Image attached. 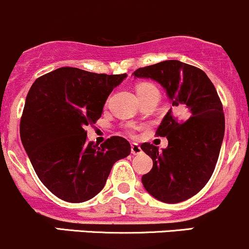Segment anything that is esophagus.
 Listing matches in <instances>:
<instances>
[{
    "mask_svg": "<svg viewBox=\"0 0 249 249\" xmlns=\"http://www.w3.org/2000/svg\"><path fill=\"white\" fill-rule=\"evenodd\" d=\"M130 151H132L133 155H139V154H142V150L138 144H132L130 145Z\"/></svg>",
    "mask_w": 249,
    "mask_h": 249,
    "instance_id": "1",
    "label": "esophagus"
}]
</instances>
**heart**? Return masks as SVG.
<instances>
[{
  "label": "heart",
  "instance_id": "heart-1",
  "mask_svg": "<svg viewBox=\"0 0 249 249\" xmlns=\"http://www.w3.org/2000/svg\"><path fill=\"white\" fill-rule=\"evenodd\" d=\"M152 90H156V87L149 82H139L135 85V93H137L138 98L144 97L145 94L152 92Z\"/></svg>",
  "mask_w": 249,
  "mask_h": 249
}]
</instances>
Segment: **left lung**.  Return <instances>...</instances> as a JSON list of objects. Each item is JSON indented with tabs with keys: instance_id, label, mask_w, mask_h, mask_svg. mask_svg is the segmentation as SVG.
<instances>
[{
	"instance_id": "left-lung-1",
	"label": "left lung",
	"mask_w": 249,
	"mask_h": 249,
	"mask_svg": "<svg viewBox=\"0 0 249 249\" xmlns=\"http://www.w3.org/2000/svg\"><path fill=\"white\" fill-rule=\"evenodd\" d=\"M133 75L159 82L172 107L190 114L183 124L169 109L156 130L168 140L162 151L150 142L142 144L154 163L142 177L147 193L164 203L188 200L211 179L223 142L225 119L215 87L201 69L179 60L140 68Z\"/></svg>"
}]
</instances>
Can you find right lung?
Wrapping results in <instances>:
<instances>
[{
	"label": "right lung",
	"instance_id": "1",
	"mask_svg": "<svg viewBox=\"0 0 249 249\" xmlns=\"http://www.w3.org/2000/svg\"><path fill=\"white\" fill-rule=\"evenodd\" d=\"M127 73L107 75L59 68L41 76L26 95L20 138L43 185L66 202H85L104 188L112 166L130 154L124 138L87 142L86 125L103 114L110 93Z\"/></svg>",
	"mask_w": 249,
	"mask_h": 249
}]
</instances>
